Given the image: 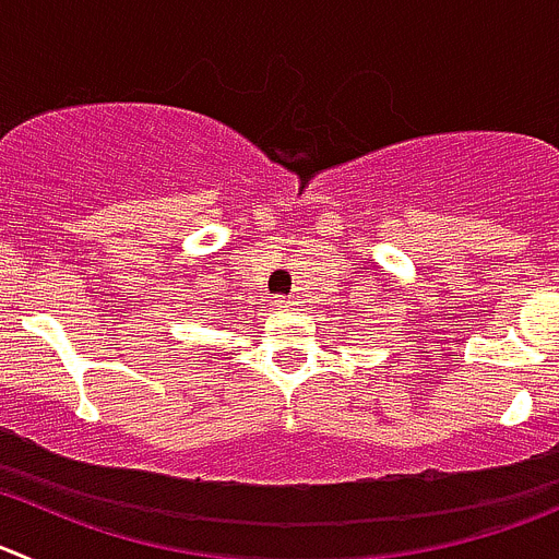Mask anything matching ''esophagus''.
Returning a JSON list of instances; mask_svg holds the SVG:
<instances>
[{"label":"esophagus","mask_w":559,"mask_h":559,"mask_svg":"<svg viewBox=\"0 0 559 559\" xmlns=\"http://www.w3.org/2000/svg\"><path fill=\"white\" fill-rule=\"evenodd\" d=\"M297 300H281V306H295Z\"/></svg>","instance_id":"34e87169"}]
</instances>
